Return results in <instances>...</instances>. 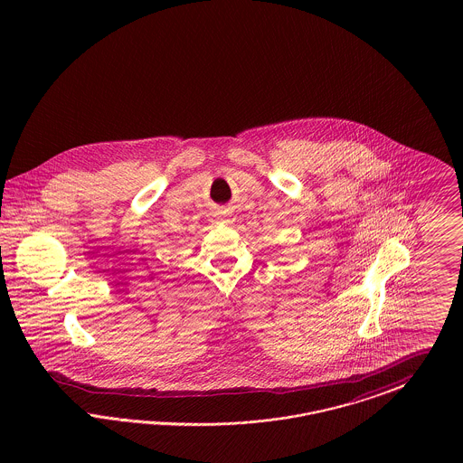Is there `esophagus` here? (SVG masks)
<instances>
[{
  "label": "esophagus",
  "instance_id": "obj_1",
  "mask_svg": "<svg viewBox=\"0 0 463 463\" xmlns=\"http://www.w3.org/2000/svg\"><path fill=\"white\" fill-rule=\"evenodd\" d=\"M219 221L225 222V212H219Z\"/></svg>",
  "mask_w": 463,
  "mask_h": 463
}]
</instances>
